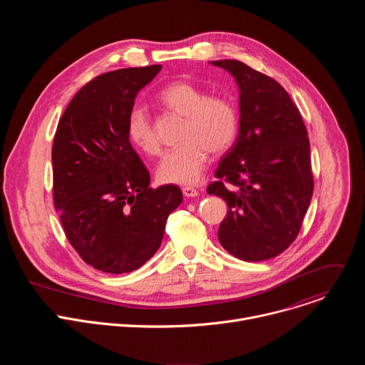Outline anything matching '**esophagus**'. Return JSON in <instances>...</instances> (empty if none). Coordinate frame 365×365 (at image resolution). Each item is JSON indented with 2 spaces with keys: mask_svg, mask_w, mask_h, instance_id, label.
Returning a JSON list of instances; mask_svg holds the SVG:
<instances>
[{
  "mask_svg": "<svg viewBox=\"0 0 365 365\" xmlns=\"http://www.w3.org/2000/svg\"><path fill=\"white\" fill-rule=\"evenodd\" d=\"M182 192H183V196H186V197H195L199 195V190L193 186H185V187H182Z\"/></svg>",
  "mask_w": 365,
  "mask_h": 365,
  "instance_id": "34e87169",
  "label": "esophagus"
}]
</instances>
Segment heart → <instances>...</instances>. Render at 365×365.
Returning <instances> with one entry per match:
<instances>
[{"label": "heart", "mask_w": 365, "mask_h": 365, "mask_svg": "<svg viewBox=\"0 0 365 365\" xmlns=\"http://www.w3.org/2000/svg\"><path fill=\"white\" fill-rule=\"evenodd\" d=\"M162 106L185 117L180 140L183 144L169 150L158 165V179L163 183L193 185L200 178L212 153L225 151L235 140L238 113L234 103L220 95L207 92L190 82L176 81L158 93ZM127 133L131 143L154 155L160 153V137L148 113L135 107L127 120Z\"/></svg>", "instance_id": "b5f03b06"}]
</instances>
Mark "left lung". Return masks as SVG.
<instances>
[{"label":"left lung","instance_id":"8db88e82","mask_svg":"<svg viewBox=\"0 0 365 365\" xmlns=\"http://www.w3.org/2000/svg\"><path fill=\"white\" fill-rule=\"evenodd\" d=\"M211 63L240 89L238 137L206 187L228 205L218 240L244 262H263L296 240L314 193L307 131L277 81L240 61Z\"/></svg>","mask_w":365,"mask_h":365}]
</instances>
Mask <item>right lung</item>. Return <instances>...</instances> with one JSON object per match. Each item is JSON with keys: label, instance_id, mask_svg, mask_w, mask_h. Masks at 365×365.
<instances>
[{"label": "right lung", "instance_id": "right-lung-1", "mask_svg": "<svg viewBox=\"0 0 365 365\" xmlns=\"http://www.w3.org/2000/svg\"><path fill=\"white\" fill-rule=\"evenodd\" d=\"M160 65L102 73L78 91L51 147L53 197L66 238L93 269L123 274L159 250L168 217L182 203L175 185L150 187L127 120Z\"/></svg>", "mask_w": 365, "mask_h": 365}]
</instances>
